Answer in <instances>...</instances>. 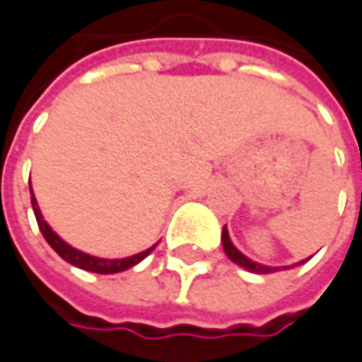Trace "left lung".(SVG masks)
Listing matches in <instances>:
<instances>
[{
  "instance_id": "obj_1",
  "label": "left lung",
  "mask_w": 362,
  "mask_h": 362,
  "mask_svg": "<svg viewBox=\"0 0 362 362\" xmlns=\"http://www.w3.org/2000/svg\"><path fill=\"white\" fill-rule=\"evenodd\" d=\"M222 247H224V253L228 255V259H230V262H235L237 266L245 268V270L255 272V274H270V272L274 270H280V268H270V266H262V264H257V262H251L247 255H243L237 247L233 245V241H230V237H228L226 226L222 228Z\"/></svg>"
}]
</instances>
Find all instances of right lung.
<instances>
[{"instance_id":"add662e5","label":"right lung","mask_w":362,"mask_h":362,"mask_svg":"<svg viewBox=\"0 0 362 362\" xmlns=\"http://www.w3.org/2000/svg\"><path fill=\"white\" fill-rule=\"evenodd\" d=\"M30 202H33V210H35V216H37V222H39V228L40 233H42V237H45V241L57 251L59 257H64L65 262H69V264L76 266V268L94 272V274H117V272L129 270V268H134L136 264H140L144 257L156 247L152 245L150 249L142 251V253H136V255L123 257V259H103V257H94V255H88V253H84V251H78V249H74L71 245H67L64 239L45 222V218H42V214H40L39 210V204H37V197L33 194V189H30Z\"/></svg>"}]
</instances>
